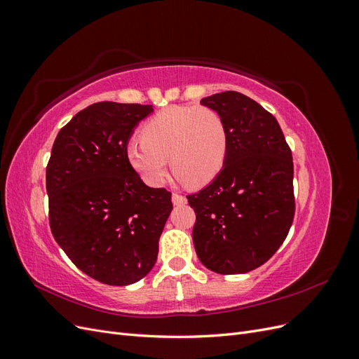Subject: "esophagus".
Here are the masks:
<instances>
[{
    "instance_id": "obj_1",
    "label": "esophagus",
    "mask_w": 359,
    "mask_h": 359,
    "mask_svg": "<svg viewBox=\"0 0 359 359\" xmlns=\"http://www.w3.org/2000/svg\"><path fill=\"white\" fill-rule=\"evenodd\" d=\"M172 202H173V205H184V203H187V198L182 196V194H180V193H173Z\"/></svg>"
}]
</instances>
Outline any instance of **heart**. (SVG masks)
<instances>
[{
    "label": "heart",
    "mask_w": 359,
    "mask_h": 359,
    "mask_svg": "<svg viewBox=\"0 0 359 359\" xmlns=\"http://www.w3.org/2000/svg\"><path fill=\"white\" fill-rule=\"evenodd\" d=\"M140 137L130 140L126 153L149 186L166 180L168 163L189 186H205L219 175L229 151L223 115L206 106H169L148 119Z\"/></svg>",
    "instance_id": "b5f03b06"
}]
</instances>
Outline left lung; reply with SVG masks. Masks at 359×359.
<instances>
[{
  "label": "left lung",
  "instance_id": "8db88e82",
  "mask_svg": "<svg viewBox=\"0 0 359 359\" xmlns=\"http://www.w3.org/2000/svg\"><path fill=\"white\" fill-rule=\"evenodd\" d=\"M229 132V151L214 181L187 199L196 214L193 243L201 262L219 274L264 265L286 240L295 215L292 151L277 119L250 97H205Z\"/></svg>",
  "mask_w": 359,
  "mask_h": 359
}]
</instances>
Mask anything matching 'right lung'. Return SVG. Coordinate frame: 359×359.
Wrapping results in <instances>:
<instances>
[{"instance_id":"obj_1","label":"right lung","mask_w":359,"mask_h":359,"mask_svg":"<svg viewBox=\"0 0 359 359\" xmlns=\"http://www.w3.org/2000/svg\"><path fill=\"white\" fill-rule=\"evenodd\" d=\"M151 104L94 103L53 142L46 166L49 224L58 245L86 276L127 286L153 269L172 194L151 189L126 148Z\"/></svg>"}]
</instances>
